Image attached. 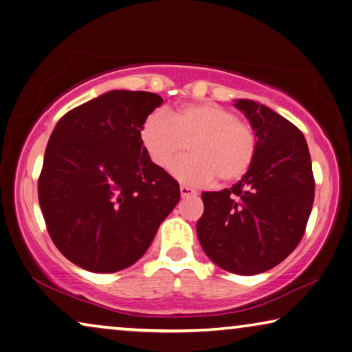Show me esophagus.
Returning a JSON list of instances; mask_svg holds the SVG:
<instances>
[{"instance_id":"obj_1","label":"esophagus","mask_w":352,"mask_h":352,"mask_svg":"<svg viewBox=\"0 0 352 352\" xmlns=\"http://www.w3.org/2000/svg\"><path fill=\"white\" fill-rule=\"evenodd\" d=\"M181 197L182 198H188V197H195V195H197V192L193 190V188H190V187H187V186H181Z\"/></svg>"}]
</instances>
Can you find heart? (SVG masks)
I'll use <instances>...</instances> for the list:
<instances>
[{
	"label": "heart",
	"instance_id": "heart-1",
	"mask_svg": "<svg viewBox=\"0 0 352 352\" xmlns=\"http://www.w3.org/2000/svg\"><path fill=\"white\" fill-rule=\"evenodd\" d=\"M140 140L155 166L168 170L192 186H206L219 177L230 184L250 171L258 153V137L250 124L217 104L186 105L171 115L154 111L143 121Z\"/></svg>",
	"mask_w": 352,
	"mask_h": 352
}]
</instances>
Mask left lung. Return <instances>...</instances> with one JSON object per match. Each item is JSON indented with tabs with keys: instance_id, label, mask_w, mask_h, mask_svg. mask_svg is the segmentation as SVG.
I'll list each match as a JSON object with an SVG mask.
<instances>
[{
	"instance_id": "8db88e82",
	"label": "left lung",
	"mask_w": 352,
	"mask_h": 352,
	"mask_svg": "<svg viewBox=\"0 0 352 352\" xmlns=\"http://www.w3.org/2000/svg\"><path fill=\"white\" fill-rule=\"evenodd\" d=\"M258 137L250 171L231 188L203 192L197 223L203 250L239 275L266 272L299 244L310 217L315 179L304 135L269 107L237 99Z\"/></svg>"
}]
</instances>
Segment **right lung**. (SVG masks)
<instances>
[{
  "mask_svg": "<svg viewBox=\"0 0 352 352\" xmlns=\"http://www.w3.org/2000/svg\"><path fill=\"white\" fill-rule=\"evenodd\" d=\"M162 102L146 91H108L66 113L52 132L39 204L52 241L78 267L111 274L132 266L179 201V184L140 140Z\"/></svg>",
  "mask_w": 352,
  "mask_h": 352,
  "instance_id": "right-lung-1",
  "label": "right lung"
}]
</instances>
